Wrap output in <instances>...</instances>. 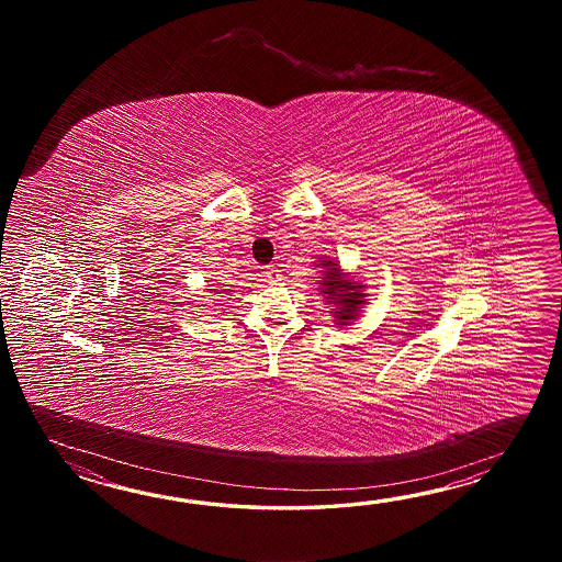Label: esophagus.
Listing matches in <instances>:
<instances>
[{"label":"esophagus","mask_w":562,"mask_h":562,"mask_svg":"<svg viewBox=\"0 0 562 562\" xmlns=\"http://www.w3.org/2000/svg\"><path fill=\"white\" fill-rule=\"evenodd\" d=\"M263 277L267 283H277V281H281V276H279V271H277L276 267H267V269H265Z\"/></svg>","instance_id":"esophagus-1"}]
</instances>
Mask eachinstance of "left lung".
Wrapping results in <instances>:
<instances>
[{
    "label": "left lung",
    "mask_w": 562,
    "mask_h": 562,
    "mask_svg": "<svg viewBox=\"0 0 562 562\" xmlns=\"http://www.w3.org/2000/svg\"><path fill=\"white\" fill-rule=\"evenodd\" d=\"M322 289L323 295L334 303L337 311H335V325H349L356 317H359V310L366 303V293L363 286L353 279H346V273L341 271L339 265L334 261H322Z\"/></svg>",
    "instance_id": "8db88e82"
}]
</instances>
